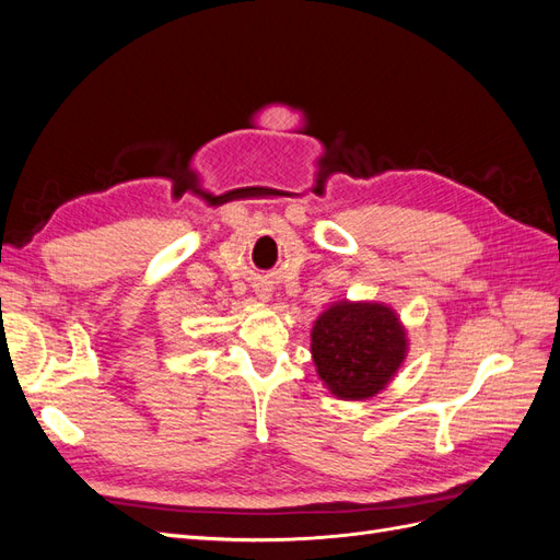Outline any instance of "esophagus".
I'll use <instances>...</instances> for the list:
<instances>
[{"label":"esophagus","mask_w":560,"mask_h":560,"mask_svg":"<svg viewBox=\"0 0 560 560\" xmlns=\"http://www.w3.org/2000/svg\"><path fill=\"white\" fill-rule=\"evenodd\" d=\"M259 299H261V301H268V294H259Z\"/></svg>","instance_id":"34e87169"}]
</instances>
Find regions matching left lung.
<instances>
[{
  "label": "left lung",
  "instance_id": "left-lung-1",
  "mask_svg": "<svg viewBox=\"0 0 560 560\" xmlns=\"http://www.w3.org/2000/svg\"><path fill=\"white\" fill-rule=\"evenodd\" d=\"M409 336L395 308L381 301H336L311 329L315 371L346 401L376 397L397 376Z\"/></svg>",
  "mask_w": 560,
  "mask_h": 560
}]
</instances>
